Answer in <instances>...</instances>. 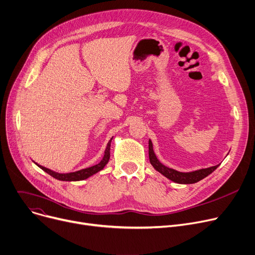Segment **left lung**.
Segmentation results:
<instances>
[{"label":"left lung","mask_w":255,"mask_h":255,"mask_svg":"<svg viewBox=\"0 0 255 255\" xmlns=\"http://www.w3.org/2000/svg\"><path fill=\"white\" fill-rule=\"evenodd\" d=\"M148 157H149V162L152 165L158 172L163 174L165 177L168 179H170L176 183L180 184H190V183H195L200 181L201 179L205 178L209 174H211L215 169L220 165H215L209 168H204V169H199V170L191 171V172H180L175 170L173 168H169L162 164L159 159L157 158L154 147H152V142L150 139H148Z\"/></svg>","instance_id":"obj_1"}]
</instances>
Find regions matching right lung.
<instances>
[{
    "label": "right lung",
    "mask_w": 255,
    "mask_h": 255,
    "mask_svg": "<svg viewBox=\"0 0 255 255\" xmlns=\"http://www.w3.org/2000/svg\"><path fill=\"white\" fill-rule=\"evenodd\" d=\"M112 139H113V137L108 142L107 148L105 150L104 158L101 159V161L98 164L93 165L91 167L81 169V170H78V171H75V172H70V173H58V172H55L53 170H51V169L43 167V166H41V165H39L37 163H36V165L39 166L42 169V170L47 172L49 175H51V176L58 179V180H62V181L84 180V179H86V178L94 175L95 173L99 172L100 170H103V169L105 168V166L108 164V162L110 160V157H111V142H112Z\"/></svg>",
    "instance_id": "1"
}]
</instances>
